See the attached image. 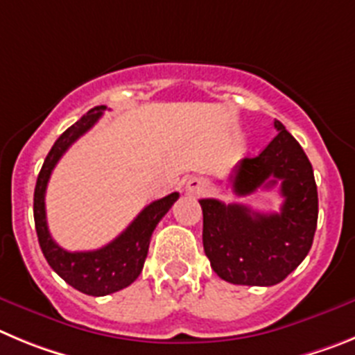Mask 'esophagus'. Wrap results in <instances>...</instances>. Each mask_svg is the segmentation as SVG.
Returning a JSON list of instances; mask_svg holds the SVG:
<instances>
[{
	"instance_id": "1",
	"label": "esophagus",
	"mask_w": 355,
	"mask_h": 355,
	"mask_svg": "<svg viewBox=\"0 0 355 355\" xmlns=\"http://www.w3.org/2000/svg\"><path fill=\"white\" fill-rule=\"evenodd\" d=\"M207 191V182L200 177H193L187 180L185 184V193L193 194V196H200L201 193H205Z\"/></svg>"
}]
</instances>
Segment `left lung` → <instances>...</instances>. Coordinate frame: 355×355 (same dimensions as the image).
<instances>
[{"instance_id": "8db88e82", "label": "left lung", "mask_w": 355, "mask_h": 355, "mask_svg": "<svg viewBox=\"0 0 355 355\" xmlns=\"http://www.w3.org/2000/svg\"><path fill=\"white\" fill-rule=\"evenodd\" d=\"M276 138L257 157L232 171V189L249 196L279 182L285 198L279 212L261 214L239 203L200 200L203 249L214 272L233 285L272 286L299 267L317 230L318 193L304 150L285 125L274 120Z\"/></svg>"}]
</instances>
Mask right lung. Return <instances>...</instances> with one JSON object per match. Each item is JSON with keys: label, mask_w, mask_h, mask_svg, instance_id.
Instances as JSON below:
<instances>
[{"label": "right lung", "mask_w": 355, "mask_h": 355, "mask_svg": "<svg viewBox=\"0 0 355 355\" xmlns=\"http://www.w3.org/2000/svg\"><path fill=\"white\" fill-rule=\"evenodd\" d=\"M104 110L106 106H97L90 110L56 139L44 161L42 170L38 173L33 196L35 228H37L38 244L42 248L47 263L70 286L94 297L114 293L136 281L145 265L150 239L155 226L178 200V193H171L161 200L152 201L113 242L95 251L70 253L53 241L46 219L47 182H49L54 166L58 164L69 146L97 123Z\"/></svg>", "instance_id": "1"}]
</instances>
